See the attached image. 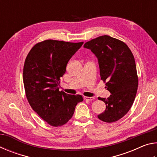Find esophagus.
I'll return each instance as SVG.
<instances>
[{
    "mask_svg": "<svg viewBox=\"0 0 157 157\" xmlns=\"http://www.w3.org/2000/svg\"><path fill=\"white\" fill-rule=\"evenodd\" d=\"M84 99L86 100H89V101H93L95 100V98L94 97H86V96H84Z\"/></svg>",
    "mask_w": 157,
    "mask_h": 157,
    "instance_id": "34e87169",
    "label": "esophagus"
}]
</instances>
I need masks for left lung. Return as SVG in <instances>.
I'll list each match as a JSON object with an SVG mask.
<instances>
[{
	"mask_svg": "<svg viewBox=\"0 0 157 157\" xmlns=\"http://www.w3.org/2000/svg\"><path fill=\"white\" fill-rule=\"evenodd\" d=\"M84 47L97 57L101 80L111 94L107 98H98L105 103L106 109L98 118L113 123L128 112L136 97L139 78L134 55L125 43L108 35L93 39Z\"/></svg>",
	"mask_w": 157,
	"mask_h": 157,
	"instance_id": "obj_1",
	"label": "left lung"
}]
</instances>
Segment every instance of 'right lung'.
<instances>
[{"mask_svg":"<svg viewBox=\"0 0 157 157\" xmlns=\"http://www.w3.org/2000/svg\"><path fill=\"white\" fill-rule=\"evenodd\" d=\"M83 43L48 39L34 45L26 57L23 73L26 98L32 109L52 127L68 123L83 101L80 95L59 91L69 59Z\"/></svg>","mask_w":157,"mask_h":157,"instance_id":"add662e5","label":"right lung"}]
</instances>
